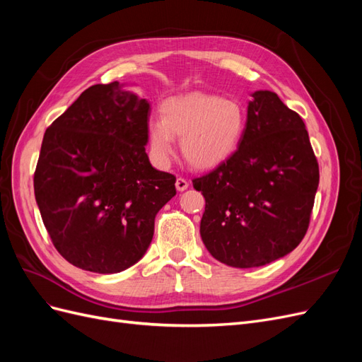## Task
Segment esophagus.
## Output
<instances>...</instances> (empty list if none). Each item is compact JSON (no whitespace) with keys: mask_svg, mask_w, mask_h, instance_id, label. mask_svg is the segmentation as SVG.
Returning a JSON list of instances; mask_svg holds the SVG:
<instances>
[{"mask_svg":"<svg viewBox=\"0 0 362 362\" xmlns=\"http://www.w3.org/2000/svg\"><path fill=\"white\" fill-rule=\"evenodd\" d=\"M175 187H177V190L178 192H184V190H187V187H189V181L185 180V178H177V182H175Z\"/></svg>","mask_w":362,"mask_h":362,"instance_id":"esophagus-1","label":"esophagus"}]
</instances>
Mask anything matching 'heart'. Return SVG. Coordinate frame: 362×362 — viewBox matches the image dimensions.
I'll return each mask as SVG.
<instances>
[{"mask_svg": "<svg viewBox=\"0 0 362 362\" xmlns=\"http://www.w3.org/2000/svg\"><path fill=\"white\" fill-rule=\"evenodd\" d=\"M246 129V110L233 98L194 92L173 96L161 105V119L148 124L151 154L166 164L181 137L184 158L193 168L208 169L225 161L237 149Z\"/></svg>", "mask_w": 362, "mask_h": 362, "instance_id": "heart-1", "label": "heart"}]
</instances>
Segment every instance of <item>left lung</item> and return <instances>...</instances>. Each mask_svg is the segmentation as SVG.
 <instances>
[{
  "instance_id": "1",
  "label": "left lung",
  "mask_w": 362,
  "mask_h": 362,
  "mask_svg": "<svg viewBox=\"0 0 362 362\" xmlns=\"http://www.w3.org/2000/svg\"><path fill=\"white\" fill-rule=\"evenodd\" d=\"M252 98L238 148L193 180L205 198V247L238 269L269 264L298 247L320 178L302 117L273 92L258 90Z\"/></svg>"
}]
</instances>
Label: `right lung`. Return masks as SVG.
Segmentation results:
<instances>
[{"label": "right lung", "mask_w": 362, "mask_h": 362, "mask_svg": "<svg viewBox=\"0 0 362 362\" xmlns=\"http://www.w3.org/2000/svg\"><path fill=\"white\" fill-rule=\"evenodd\" d=\"M149 104L95 84L47 128L35 170L43 225L75 267L117 273L145 255L156 216L175 194L172 173L151 166Z\"/></svg>", "instance_id": "1"}]
</instances>
